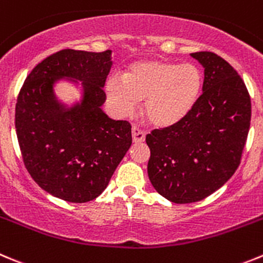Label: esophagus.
<instances>
[{
    "instance_id": "esophagus-1",
    "label": "esophagus",
    "mask_w": 263,
    "mask_h": 263,
    "mask_svg": "<svg viewBox=\"0 0 263 263\" xmlns=\"http://www.w3.org/2000/svg\"><path fill=\"white\" fill-rule=\"evenodd\" d=\"M132 140H134V143H143L145 140V132L139 127L134 126L132 127Z\"/></svg>"
}]
</instances>
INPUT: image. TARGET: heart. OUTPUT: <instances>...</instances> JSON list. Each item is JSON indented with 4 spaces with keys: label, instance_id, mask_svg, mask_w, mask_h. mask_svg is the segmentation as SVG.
<instances>
[{
    "label": "heart",
    "instance_id": "obj_1",
    "mask_svg": "<svg viewBox=\"0 0 263 263\" xmlns=\"http://www.w3.org/2000/svg\"><path fill=\"white\" fill-rule=\"evenodd\" d=\"M122 80L106 83L112 110L122 117L132 114L143 101L141 114L154 128H170L190 117L202 90V72L193 63L143 60L131 63Z\"/></svg>",
    "mask_w": 263,
    "mask_h": 263
}]
</instances>
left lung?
Listing matches in <instances>:
<instances>
[{
    "label": "left lung",
    "instance_id": "1",
    "mask_svg": "<svg viewBox=\"0 0 263 263\" xmlns=\"http://www.w3.org/2000/svg\"><path fill=\"white\" fill-rule=\"evenodd\" d=\"M203 66L202 95L187 119L146 135L148 175L154 190L175 203L201 201L237 170L250 127L245 83L212 51L191 54Z\"/></svg>",
    "mask_w": 263,
    "mask_h": 263
}]
</instances>
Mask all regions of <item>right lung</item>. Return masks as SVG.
I'll use <instances>...</instances> for the list:
<instances>
[{
    "instance_id": "obj_1",
    "label": "right lung",
    "mask_w": 263,
    "mask_h": 263,
    "mask_svg": "<svg viewBox=\"0 0 263 263\" xmlns=\"http://www.w3.org/2000/svg\"><path fill=\"white\" fill-rule=\"evenodd\" d=\"M111 50L63 49L29 72L15 105V129L24 166L48 193L83 203L101 195L132 144L131 124L102 111ZM60 77L82 80L80 104L65 109L52 93Z\"/></svg>"
}]
</instances>
